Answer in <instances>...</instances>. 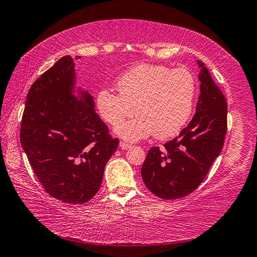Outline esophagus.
Here are the masks:
<instances>
[{
	"instance_id": "obj_1",
	"label": "esophagus",
	"mask_w": 257,
	"mask_h": 257,
	"mask_svg": "<svg viewBox=\"0 0 257 257\" xmlns=\"http://www.w3.org/2000/svg\"><path fill=\"white\" fill-rule=\"evenodd\" d=\"M119 146H120V148L123 149V150H127V149H129V148H130V147H132V145H130V144H127V143H124V141H120Z\"/></svg>"
}]
</instances>
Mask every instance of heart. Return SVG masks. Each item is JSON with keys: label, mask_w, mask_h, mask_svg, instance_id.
<instances>
[{"label": "heart", "mask_w": 257, "mask_h": 257, "mask_svg": "<svg viewBox=\"0 0 257 257\" xmlns=\"http://www.w3.org/2000/svg\"><path fill=\"white\" fill-rule=\"evenodd\" d=\"M116 88L119 94L106 88L98 91L96 107L110 125L122 122L136 109L137 117L116 128L120 137L137 141L154 134L158 139H167L176 136L190 118L196 80L185 68L138 64L120 76Z\"/></svg>", "instance_id": "heart-1"}]
</instances>
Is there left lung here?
I'll use <instances>...</instances> for the list:
<instances>
[{"label":"left lung","instance_id":"8db88e82","mask_svg":"<svg viewBox=\"0 0 257 257\" xmlns=\"http://www.w3.org/2000/svg\"><path fill=\"white\" fill-rule=\"evenodd\" d=\"M195 113L178 137L163 148L152 147L141 168L146 187L163 200H174L192 193L204 181L219 157L227 130V103L204 64Z\"/></svg>","mask_w":257,"mask_h":257}]
</instances>
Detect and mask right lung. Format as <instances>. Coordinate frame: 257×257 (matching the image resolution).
I'll return each mask as SVG.
<instances>
[{"label":"right lung","instance_id":"obj_1","mask_svg":"<svg viewBox=\"0 0 257 257\" xmlns=\"http://www.w3.org/2000/svg\"><path fill=\"white\" fill-rule=\"evenodd\" d=\"M75 64L64 56L31 86L20 139L37 180L53 198L83 204L100 188L119 140L95 112L94 98L73 95Z\"/></svg>","mask_w":257,"mask_h":257}]
</instances>
